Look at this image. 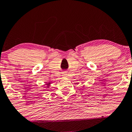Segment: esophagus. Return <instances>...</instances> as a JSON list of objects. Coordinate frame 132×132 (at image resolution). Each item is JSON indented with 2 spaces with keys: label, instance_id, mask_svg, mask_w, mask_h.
<instances>
[{
  "label": "esophagus",
  "instance_id": "1",
  "mask_svg": "<svg viewBox=\"0 0 132 132\" xmlns=\"http://www.w3.org/2000/svg\"><path fill=\"white\" fill-rule=\"evenodd\" d=\"M64 74V75H65V73H64V74Z\"/></svg>",
  "mask_w": 132,
  "mask_h": 132
}]
</instances>
